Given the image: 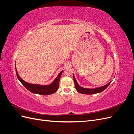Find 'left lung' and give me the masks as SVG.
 <instances>
[{
    "label": "left lung",
    "instance_id": "left-lung-1",
    "mask_svg": "<svg viewBox=\"0 0 134 134\" xmlns=\"http://www.w3.org/2000/svg\"><path fill=\"white\" fill-rule=\"evenodd\" d=\"M73 79H74V81L76 90L78 92L82 93V94H96V93H100L101 92L103 91L104 90H106V89L108 87L109 85L110 84V83H111V82H110L107 84L105 85V86H104L103 87H101L97 88H94V89H88V88H84L81 87L80 86H79L78 83H77V82H76V80L75 78V76L74 75H73Z\"/></svg>",
    "mask_w": 134,
    "mask_h": 134
}]
</instances>
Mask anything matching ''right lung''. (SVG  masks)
I'll list each match as a JSON object with an SVG mask.
<instances>
[{"label":"right lung","mask_w":134,"mask_h":134,"mask_svg":"<svg viewBox=\"0 0 134 134\" xmlns=\"http://www.w3.org/2000/svg\"><path fill=\"white\" fill-rule=\"evenodd\" d=\"M15 71L18 79L27 90L33 93H36V94L41 95H49L53 94V93L56 92L59 88L60 79L63 71H62L60 72V74L56 77L54 82L50 85H48V86H40L38 84H32L26 82L25 81H24L20 78L17 70H16V68Z\"/></svg>","instance_id":"1"}]
</instances>
